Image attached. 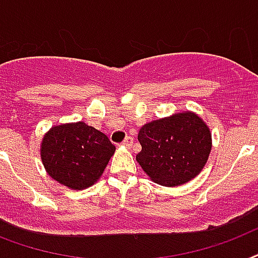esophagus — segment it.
<instances>
[{
	"label": "esophagus",
	"instance_id": "34e87169",
	"mask_svg": "<svg viewBox=\"0 0 258 258\" xmlns=\"http://www.w3.org/2000/svg\"><path fill=\"white\" fill-rule=\"evenodd\" d=\"M133 145H134V139L131 137H127L124 141L121 142V146H123V147H127V149H130Z\"/></svg>",
	"mask_w": 258,
	"mask_h": 258
}]
</instances>
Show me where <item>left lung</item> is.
<instances>
[{
  "mask_svg": "<svg viewBox=\"0 0 258 258\" xmlns=\"http://www.w3.org/2000/svg\"><path fill=\"white\" fill-rule=\"evenodd\" d=\"M138 139V163L162 186H179L200 174L212 150V135L198 115L179 112L147 123Z\"/></svg>",
  "mask_w": 258,
  "mask_h": 258,
  "instance_id": "obj_1",
  "label": "left lung"
}]
</instances>
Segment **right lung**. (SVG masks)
I'll return each mask as SVG.
<instances>
[{"label":"right lung","instance_id":"add662e5","mask_svg":"<svg viewBox=\"0 0 258 258\" xmlns=\"http://www.w3.org/2000/svg\"><path fill=\"white\" fill-rule=\"evenodd\" d=\"M115 146L107 135L84 121L52 127L41 143V159L53 179L75 190L96 182Z\"/></svg>","mask_w":258,"mask_h":258}]
</instances>
